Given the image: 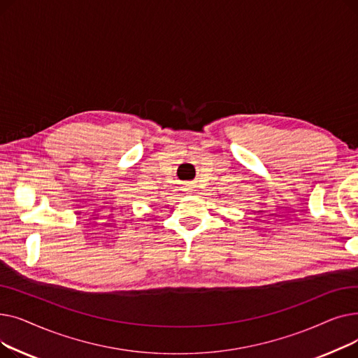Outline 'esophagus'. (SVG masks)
Returning a JSON list of instances; mask_svg holds the SVG:
<instances>
[{"label": "esophagus", "mask_w": 358, "mask_h": 358, "mask_svg": "<svg viewBox=\"0 0 358 358\" xmlns=\"http://www.w3.org/2000/svg\"><path fill=\"white\" fill-rule=\"evenodd\" d=\"M193 189H194V187H193L192 182L184 184V190H185V192H193Z\"/></svg>", "instance_id": "obj_1"}]
</instances>
